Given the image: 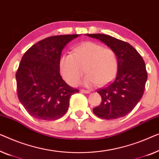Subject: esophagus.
Listing matches in <instances>:
<instances>
[{
	"label": "esophagus",
	"instance_id": "34e87169",
	"mask_svg": "<svg viewBox=\"0 0 159 159\" xmlns=\"http://www.w3.org/2000/svg\"><path fill=\"white\" fill-rule=\"evenodd\" d=\"M80 91H81L82 93H91L90 91L84 90V89H81V90H80Z\"/></svg>",
	"mask_w": 159,
	"mask_h": 159
}]
</instances>
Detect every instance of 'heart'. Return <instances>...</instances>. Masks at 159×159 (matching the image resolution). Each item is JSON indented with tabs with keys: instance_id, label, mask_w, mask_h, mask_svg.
I'll use <instances>...</instances> for the list:
<instances>
[{
	"instance_id": "obj_1",
	"label": "heart",
	"mask_w": 159,
	"mask_h": 159,
	"mask_svg": "<svg viewBox=\"0 0 159 159\" xmlns=\"http://www.w3.org/2000/svg\"><path fill=\"white\" fill-rule=\"evenodd\" d=\"M72 54L62 55L60 70L65 80L70 86H76L84 70L87 75L83 81L84 86H100L112 81L118 70L115 52L109 48L93 42H85L77 46Z\"/></svg>"
}]
</instances>
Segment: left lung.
<instances>
[{"label":"left lung","mask_w":159,"mask_h":159,"mask_svg":"<svg viewBox=\"0 0 159 159\" xmlns=\"http://www.w3.org/2000/svg\"><path fill=\"white\" fill-rule=\"evenodd\" d=\"M99 39L117 55L118 70L114 81L97 92L102 97L99 106L93 109L97 117L105 120L122 117L130 112L143 95L148 74L144 60L127 42L111 36L86 34Z\"/></svg>","instance_id":"1"}]
</instances>
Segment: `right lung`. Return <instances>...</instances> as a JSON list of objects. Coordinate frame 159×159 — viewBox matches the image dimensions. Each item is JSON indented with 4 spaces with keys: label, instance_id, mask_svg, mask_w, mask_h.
Listing matches in <instances>:
<instances>
[{
    "label": "right lung",
    "instance_id": "right-lung-1",
    "mask_svg": "<svg viewBox=\"0 0 159 159\" xmlns=\"http://www.w3.org/2000/svg\"><path fill=\"white\" fill-rule=\"evenodd\" d=\"M79 34L53 36L31 47L16 74L17 95L27 112L42 120H55L68 111L70 98L79 92L60 74L62 51Z\"/></svg>",
    "mask_w": 159,
    "mask_h": 159
}]
</instances>
